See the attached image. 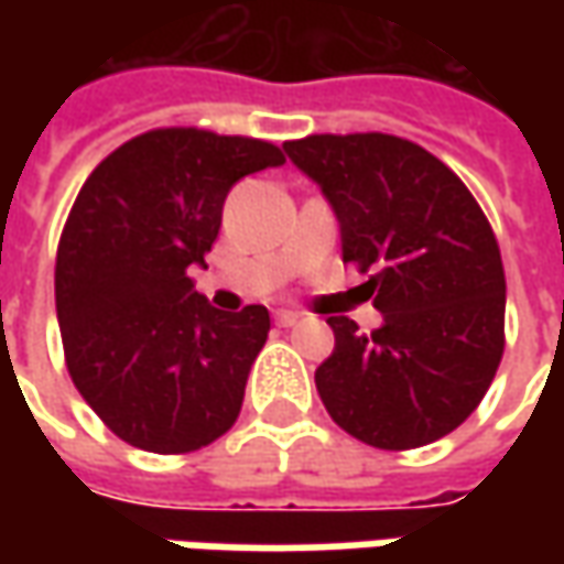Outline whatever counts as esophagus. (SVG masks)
<instances>
[{
    "label": "esophagus",
    "instance_id": "34e87169",
    "mask_svg": "<svg viewBox=\"0 0 564 564\" xmlns=\"http://www.w3.org/2000/svg\"><path fill=\"white\" fill-rule=\"evenodd\" d=\"M301 319V314H294V311H275V323L279 326H294Z\"/></svg>",
    "mask_w": 564,
    "mask_h": 564
}]
</instances>
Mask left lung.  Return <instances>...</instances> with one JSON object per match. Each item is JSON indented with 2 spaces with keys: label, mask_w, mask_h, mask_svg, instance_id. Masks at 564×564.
Listing matches in <instances>:
<instances>
[{
  "label": "left lung",
  "mask_w": 564,
  "mask_h": 564,
  "mask_svg": "<svg viewBox=\"0 0 564 564\" xmlns=\"http://www.w3.org/2000/svg\"><path fill=\"white\" fill-rule=\"evenodd\" d=\"M285 153L329 200L341 260L382 323L329 316L333 355L316 367L329 417L373 448L436 443L487 395L506 348V272L465 182L395 134H311Z\"/></svg>",
  "instance_id": "1"
}]
</instances>
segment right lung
<instances>
[{
    "instance_id": "obj_1",
    "label": "right lung",
    "mask_w": 564,
    "mask_h": 564,
    "mask_svg": "<svg viewBox=\"0 0 564 564\" xmlns=\"http://www.w3.org/2000/svg\"><path fill=\"white\" fill-rule=\"evenodd\" d=\"M275 143L156 128L90 172L55 253V314L72 382L119 440L204 448L238 421L270 311H216L194 292L235 182L282 165Z\"/></svg>"
}]
</instances>
